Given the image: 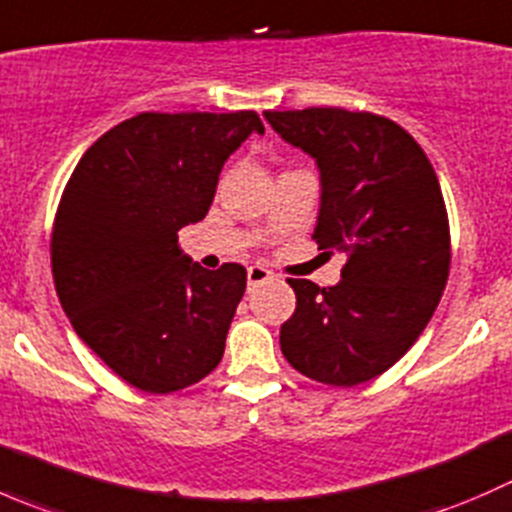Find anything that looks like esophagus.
Wrapping results in <instances>:
<instances>
[{
    "instance_id": "34e87169",
    "label": "esophagus",
    "mask_w": 512,
    "mask_h": 512,
    "mask_svg": "<svg viewBox=\"0 0 512 512\" xmlns=\"http://www.w3.org/2000/svg\"><path fill=\"white\" fill-rule=\"evenodd\" d=\"M272 277H275V272H270L267 267H262V265L247 267V287H250V289L262 285V282L272 280Z\"/></svg>"
}]
</instances>
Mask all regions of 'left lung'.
<instances>
[{
  "mask_svg": "<svg viewBox=\"0 0 512 512\" xmlns=\"http://www.w3.org/2000/svg\"><path fill=\"white\" fill-rule=\"evenodd\" d=\"M265 118L317 160L312 237L347 255L339 285L287 280L297 309L280 329L282 354L322 384H364L414 347L441 302L451 230L436 170L399 123L376 113L329 106Z\"/></svg>",
  "mask_w": 512,
  "mask_h": 512,
  "instance_id": "left-lung-1",
  "label": "left lung"
}]
</instances>
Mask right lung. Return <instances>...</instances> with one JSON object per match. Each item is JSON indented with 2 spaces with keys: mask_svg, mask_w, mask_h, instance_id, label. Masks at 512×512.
<instances>
[{
  "mask_svg": "<svg viewBox=\"0 0 512 512\" xmlns=\"http://www.w3.org/2000/svg\"><path fill=\"white\" fill-rule=\"evenodd\" d=\"M255 111L138 113L84 153L61 195L51 272L76 334L123 381L148 394L198 384L220 364L247 272L203 270L178 247L200 223L220 170Z\"/></svg>",
  "mask_w": 512,
  "mask_h": 512,
  "instance_id": "right-lung-1",
  "label": "right lung"
}]
</instances>
